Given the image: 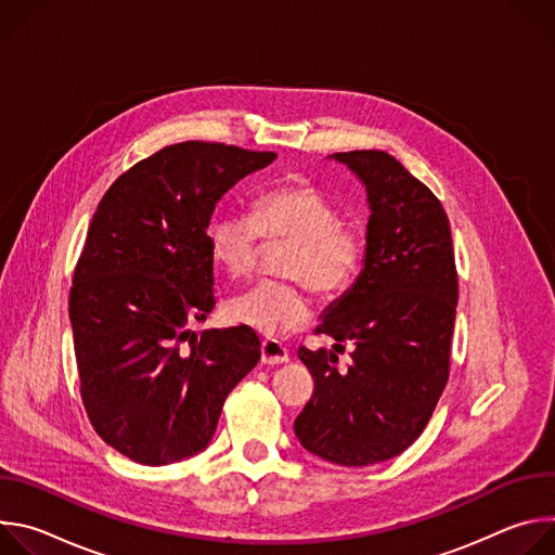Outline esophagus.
Returning a JSON list of instances; mask_svg holds the SVG:
<instances>
[{
	"instance_id": "1",
	"label": "esophagus",
	"mask_w": 555,
	"mask_h": 555,
	"mask_svg": "<svg viewBox=\"0 0 555 555\" xmlns=\"http://www.w3.org/2000/svg\"><path fill=\"white\" fill-rule=\"evenodd\" d=\"M289 360V351L276 340L261 343V362L263 364H283Z\"/></svg>"
}]
</instances>
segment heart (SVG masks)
Wrapping results in <instances>:
<instances>
[{
  "label": "heart",
  "mask_w": 555,
  "mask_h": 555,
  "mask_svg": "<svg viewBox=\"0 0 555 555\" xmlns=\"http://www.w3.org/2000/svg\"><path fill=\"white\" fill-rule=\"evenodd\" d=\"M255 219L223 212L208 228V248L215 263L232 279L253 272L261 234L287 240L281 274L302 281L309 289L334 298L356 281L366 236L356 223L340 221L338 206L311 184H283L261 193ZM298 281H263L228 302L230 321L266 338H281L305 327L313 307Z\"/></svg>",
  "instance_id": "obj_1"
}]
</instances>
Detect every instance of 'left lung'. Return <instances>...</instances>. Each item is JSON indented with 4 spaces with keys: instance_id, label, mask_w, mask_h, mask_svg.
Listing matches in <instances>:
<instances>
[{
    "instance_id": "left-lung-1",
    "label": "left lung",
    "mask_w": 555,
    "mask_h": 555,
    "mask_svg": "<svg viewBox=\"0 0 555 555\" xmlns=\"http://www.w3.org/2000/svg\"><path fill=\"white\" fill-rule=\"evenodd\" d=\"M330 160L366 191V255L315 327L334 351L298 349L313 395L294 433L311 454L362 467L402 454L426 428L448 382L459 283L450 221L428 186L384 151ZM343 341L354 347L345 370Z\"/></svg>"
}]
</instances>
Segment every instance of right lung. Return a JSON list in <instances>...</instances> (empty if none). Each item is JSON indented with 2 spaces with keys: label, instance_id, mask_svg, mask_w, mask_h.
I'll return each instance as SVG.
<instances>
[{
  "label": "right lung",
  "instance_id": "right-lung-1",
  "mask_svg": "<svg viewBox=\"0 0 555 555\" xmlns=\"http://www.w3.org/2000/svg\"><path fill=\"white\" fill-rule=\"evenodd\" d=\"M270 151L180 142L122 173L103 195L69 289L81 398L105 443L142 465L206 450L228 392L259 362L250 327L206 330L215 307L208 223Z\"/></svg>",
  "mask_w": 555,
  "mask_h": 555
}]
</instances>
